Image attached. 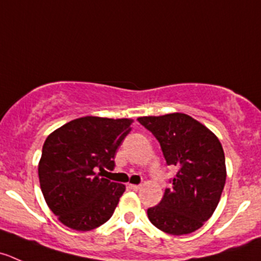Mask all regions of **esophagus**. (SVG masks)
I'll return each instance as SVG.
<instances>
[{
	"label": "esophagus",
	"instance_id": "1",
	"mask_svg": "<svg viewBox=\"0 0 261 261\" xmlns=\"http://www.w3.org/2000/svg\"><path fill=\"white\" fill-rule=\"evenodd\" d=\"M128 187H130L131 190H134V191H138V190H140V185H133V184H130L128 185Z\"/></svg>",
	"mask_w": 261,
	"mask_h": 261
}]
</instances>
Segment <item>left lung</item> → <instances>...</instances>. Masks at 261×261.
<instances>
[{
    "label": "left lung",
    "mask_w": 261,
    "mask_h": 261,
    "mask_svg": "<svg viewBox=\"0 0 261 261\" xmlns=\"http://www.w3.org/2000/svg\"><path fill=\"white\" fill-rule=\"evenodd\" d=\"M138 120L159 141L167 164L178 169L161 203L148 209L149 221L173 236L195 232L213 216L226 184L221 141L206 126L185 113Z\"/></svg>",
    "instance_id": "left-lung-1"
}]
</instances>
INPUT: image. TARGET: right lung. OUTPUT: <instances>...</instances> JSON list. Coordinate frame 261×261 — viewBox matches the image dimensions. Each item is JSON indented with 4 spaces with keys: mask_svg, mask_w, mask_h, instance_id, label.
<instances>
[{
    "mask_svg": "<svg viewBox=\"0 0 261 261\" xmlns=\"http://www.w3.org/2000/svg\"><path fill=\"white\" fill-rule=\"evenodd\" d=\"M133 122L131 118L85 116L45 139L38 164L40 189L61 223L87 232L112 217L126 187L95 171L115 167L116 151Z\"/></svg>",
    "mask_w": 261,
    "mask_h": 261,
    "instance_id": "right-lung-1",
    "label": "right lung"
}]
</instances>
